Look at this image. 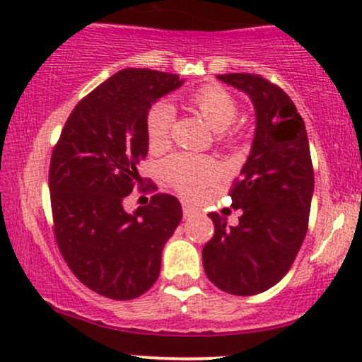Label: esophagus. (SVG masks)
<instances>
[{"instance_id": "obj_1", "label": "esophagus", "mask_w": 362, "mask_h": 362, "mask_svg": "<svg viewBox=\"0 0 362 362\" xmlns=\"http://www.w3.org/2000/svg\"><path fill=\"white\" fill-rule=\"evenodd\" d=\"M182 215H185V218H191V216L198 215V208L193 206L191 203H182Z\"/></svg>"}]
</instances>
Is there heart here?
<instances>
[{
	"mask_svg": "<svg viewBox=\"0 0 362 362\" xmlns=\"http://www.w3.org/2000/svg\"><path fill=\"white\" fill-rule=\"evenodd\" d=\"M188 104L218 134V139L231 141L233 136L228 129L238 115V105L230 92L218 86H204L191 93ZM173 119L174 109L169 102H158L149 109L146 115V132L153 149L168 144ZM163 174L177 193L185 198H196L204 186L216 180L220 166L215 159L204 156L174 154L163 163Z\"/></svg>",
	"mask_w": 362,
	"mask_h": 362,
	"instance_id": "b5f03b06",
	"label": "heart"
}]
</instances>
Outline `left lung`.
Segmentation results:
<instances>
[{
    "label": "left lung",
    "instance_id": "1",
    "mask_svg": "<svg viewBox=\"0 0 362 362\" xmlns=\"http://www.w3.org/2000/svg\"><path fill=\"white\" fill-rule=\"evenodd\" d=\"M218 80L247 93L255 109L252 149L231 189L240 223L209 213L215 235L203 248L204 274L231 296H255L282 280L302 247L314 194L309 139L297 107L260 75Z\"/></svg>",
    "mask_w": 362,
    "mask_h": 362
}]
</instances>
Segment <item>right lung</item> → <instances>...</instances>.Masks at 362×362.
<instances>
[{"instance_id":"obj_1","label":"right lung","mask_w":362,"mask_h":362,"mask_svg":"<svg viewBox=\"0 0 362 362\" xmlns=\"http://www.w3.org/2000/svg\"><path fill=\"white\" fill-rule=\"evenodd\" d=\"M182 83L166 72L120 70L78 102L53 149L48 188L58 248L80 282L114 300L153 287L182 218L171 194H154L134 213L122 204L149 151L146 115Z\"/></svg>"}]
</instances>
